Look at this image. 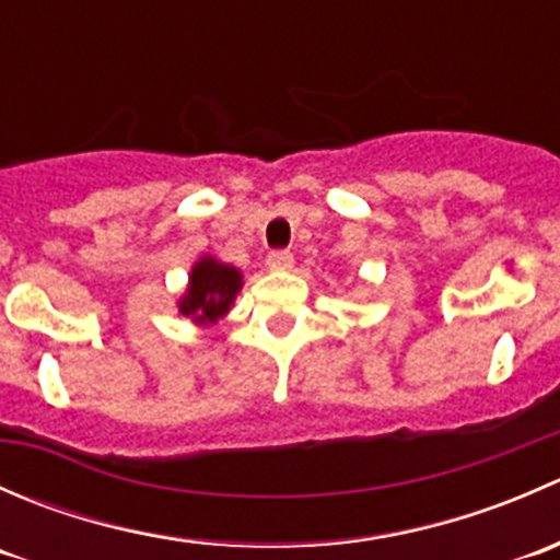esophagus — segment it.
Here are the masks:
<instances>
[{
  "instance_id": "1",
  "label": "esophagus",
  "mask_w": 560,
  "mask_h": 560,
  "mask_svg": "<svg viewBox=\"0 0 560 560\" xmlns=\"http://www.w3.org/2000/svg\"><path fill=\"white\" fill-rule=\"evenodd\" d=\"M265 265H268L270 270H292L295 257H292L290 252H270L268 259H265Z\"/></svg>"
}]
</instances>
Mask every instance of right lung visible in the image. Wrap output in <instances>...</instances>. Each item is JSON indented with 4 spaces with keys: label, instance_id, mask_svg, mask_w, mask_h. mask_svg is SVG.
Listing matches in <instances>:
<instances>
[{
    "label": "right lung",
    "instance_id": "1",
    "mask_svg": "<svg viewBox=\"0 0 560 560\" xmlns=\"http://www.w3.org/2000/svg\"><path fill=\"white\" fill-rule=\"evenodd\" d=\"M241 287H244V273L235 265L222 262L213 254H202L189 270L184 295L178 298V314L189 316L195 325L208 327L222 319L235 306Z\"/></svg>",
    "mask_w": 560,
    "mask_h": 560
}]
</instances>
